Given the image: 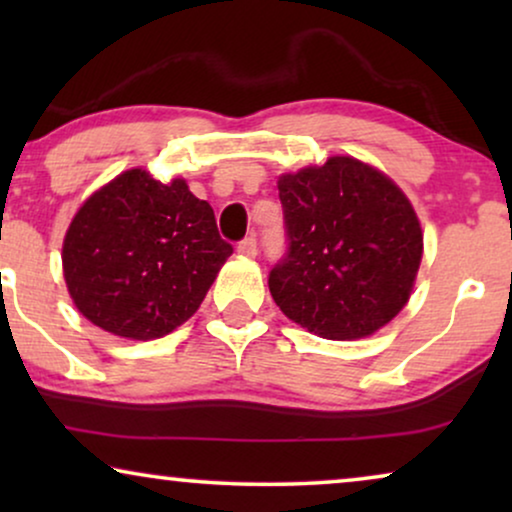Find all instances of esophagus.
<instances>
[{"mask_svg":"<svg viewBox=\"0 0 512 512\" xmlns=\"http://www.w3.org/2000/svg\"><path fill=\"white\" fill-rule=\"evenodd\" d=\"M237 254L247 256V258H254L258 254V244H256V237H247V240H242L237 244Z\"/></svg>","mask_w":512,"mask_h":512,"instance_id":"1","label":"esophagus"}]
</instances>
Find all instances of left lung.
<instances>
[{
  "instance_id": "1",
  "label": "left lung",
  "mask_w": 512,
  "mask_h": 512,
  "mask_svg": "<svg viewBox=\"0 0 512 512\" xmlns=\"http://www.w3.org/2000/svg\"><path fill=\"white\" fill-rule=\"evenodd\" d=\"M286 254L270 270L286 317L326 340H356L408 303L424 237L405 193L349 156L282 174Z\"/></svg>"
}]
</instances>
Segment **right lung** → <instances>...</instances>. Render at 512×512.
Returning a JSON list of instances; mask_svg holds the SVG:
<instances>
[{"label": "right lung", "mask_w": 512, "mask_h": 512, "mask_svg": "<svg viewBox=\"0 0 512 512\" xmlns=\"http://www.w3.org/2000/svg\"><path fill=\"white\" fill-rule=\"evenodd\" d=\"M233 247L184 179L128 170L83 202L62 242L76 310L130 340L172 333L198 310Z\"/></svg>", "instance_id": "obj_1"}]
</instances>
